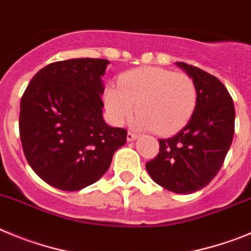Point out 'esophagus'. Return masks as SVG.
I'll use <instances>...</instances> for the list:
<instances>
[{"label": "esophagus", "instance_id": "1", "mask_svg": "<svg viewBox=\"0 0 251 251\" xmlns=\"http://www.w3.org/2000/svg\"><path fill=\"white\" fill-rule=\"evenodd\" d=\"M137 136H139V135H137L136 132H134V131H128V132H127V141H134V140L137 139Z\"/></svg>", "mask_w": 251, "mask_h": 251}]
</instances>
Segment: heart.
<instances>
[{
	"label": "heart",
	"mask_w": 251,
	"mask_h": 251,
	"mask_svg": "<svg viewBox=\"0 0 251 251\" xmlns=\"http://www.w3.org/2000/svg\"><path fill=\"white\" fill-rule=\"evenodd\" d=\"M106 110L111 121L123 125L135 112L136 124L142 128H153L161 135L181 127L196 105V87L185 72H174L161 67H140L125 72L119 86L109 85L103 92Z\"/></svg>",
	"instance_id": "heart-1"
}]
</instances>
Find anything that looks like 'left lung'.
Returning <instances> with one entry per match:
<instances>
[{
  "label": "left lung",
  "mask_w": 251,
  "mask_h": 251,
  "mask_svg": "<svg viewBox=\"0 0 251 251\" xmlns=\"http://www.w3.org/2000/svg\"><path fill=\"white\" fill-rule=\"evenodd\" d=\"M193 78L196 106L190 120L146 162L153 181L176 194H191L210 184L224 164L235 127V109L218 77L185 62H176Z\"/></svg>",
  "instance_id": "8db88e82"
}]
</instances>
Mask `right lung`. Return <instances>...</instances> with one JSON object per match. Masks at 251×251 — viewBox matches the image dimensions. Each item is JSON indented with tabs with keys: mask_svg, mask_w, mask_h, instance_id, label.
Segmentation results:
<instances>
[{
	"mask_svg": "<svg viewBox=\"0 0 251 251\" xmlns=\"http://www.w3.org/2000/svg\"><path fill=\"white\" fill-rule=\"evenodd\" d=\"M107 60L72 58L41 69L20 105V137L27 162L45 182L77 191L107 171L127 131L103 121Z\"/></svg>",
	"mask_w": 251,
	"mask_h": 251,
	"instance_id": "obj_1",
	"label": "right lung"
}]
</instances>
